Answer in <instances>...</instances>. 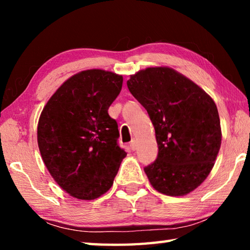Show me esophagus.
Here are the masks:
<instances>
[{
    "instance_id": "obj_1",
    "label": "esophagus",
    "mask_w": 250,
    "mask_h": 250,
    "mask_svg": "<svg viewBox=\"0 0 250 250\" xmlns=\"http://www.w3.org/2000/svg\"><path fill=\"white\" fill-rule=\"evenodd\" d=\"M130 149L132 150V151H134L135 149H137V141H135V140L131 141V143H130Z\"/></svg>"
}]
</instances>
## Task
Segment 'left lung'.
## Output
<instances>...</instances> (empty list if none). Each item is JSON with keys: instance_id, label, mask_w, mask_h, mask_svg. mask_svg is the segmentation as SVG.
Here are the masks:
<instances>
[{"instance_id": "left-lung-1", "label": "left lung", "mask_w": 250, "mask_h": 250, "mask_svg": "<svg viewBox=\"0 0 250 250\" xmlns=\"http://www.w3.org/2000/svg\"><path fill=\"white\" fill-rule=\"evenodd\" d=\"M126 84L154 125L158 156L145 167L150 183L168 196L194 191L208 176L222 143L214 100L167 67L140 70Z\"/></svg>"}]
</instances>
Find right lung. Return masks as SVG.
I'll return each instance as SVG.
<instances>
[{"mask_svg":"<svg viewBox=\"0 0 250 250\" xmlns=\"http://www.w3.org/2000/svg\"><path fill=\"white\" fill-rule=\"evenodd\" d=\"M122 76L101 69L74 75L41 113L37 142L57 184L79 200H95L111 188L126 155L108 109L120 94Z\"/></svg>","mask_w":250,"mask_h":250,"instance_id":"obj_1","label":"right lung"}]
</instances>
